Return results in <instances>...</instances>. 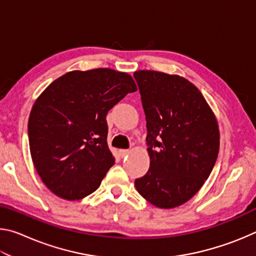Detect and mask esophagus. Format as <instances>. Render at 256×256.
Returning a JSON list of instances; mask_svg holds the SVG:
<instances>
[{"label": "esophagus", "mask_w": 256, "mask_h": 256, "mask_svg": "<svg viewBox=\"0 0 256 256\" xmlns=\"http://www.w3.org/2000/svg\"><path fill=\"white\" fill-rule=\"evenodd\" d=\"M130 152H131V151H130L128 149H122V150H120V157H125V156H128Z\"/></svg>", "instance_id": "1"}]
</instances>
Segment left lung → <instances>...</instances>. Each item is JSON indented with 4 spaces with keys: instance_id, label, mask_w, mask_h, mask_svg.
Here are the masks:
<instances>
[{
    "instance_id": "8db88e82",
    "label": "left lung",
    "mask_w": 256,
    "mask_h": 256,
    "mask_svg": "<svg viewBox=\"0 0 256 256\" xmlns=\"http://www.w3.org/2000/svg\"><path fill=\"white\" fill-rule=\"evenodd\" d=\"M146 120L150 167L136 180L140 196L162 209L184 204L210 176L219 152V126L196 86L164 72H134Z\"/></svg>"
}]
</instances>
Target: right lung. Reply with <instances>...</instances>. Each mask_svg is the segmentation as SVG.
<instances>
[{"label":"right lung","mask_w":256,"mask_h":256,"mask_svg":"<svg viewBox=\"0 0 256 256\" xmlns=\"http://www.w3.org/2000/svg\"><path fill=\"white\" fill-rule=\"evenodd\" d=\"M136 90L128 73L102 68L68 72L36 99L28 120L30 154L55 196L74 201L99 188L115 162L106 115Z\"/></svg>","instance_id":"1"}]
</instances>
